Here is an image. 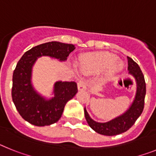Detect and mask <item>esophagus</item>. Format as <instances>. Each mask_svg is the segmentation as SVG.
Wrapping results in <instances>:
<instances>
[{"mask_svg": "<svg viewBox=\"0 0 156 156\" xmlns=\"http://www.w3.org/2000/svg\"><path fill=\"white\" fill-rule=\"evenodd\" d=\"M77 87H78V90L80 91H83V90H87V83L83 81H80L77 84Z\"/></svg>", "mask_w": 156, "mask_h": 156, "instance_id": "1", "label": "esophagus"}]
</instances>
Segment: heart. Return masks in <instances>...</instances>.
Here are the masks:
<instances>
[{
	"instance_id": "b5f03b06",
	"label": "heart",
	"mask_w": 156,
	"mask_h": 156,
	"mask_svg": "<svg viewBox=\"0 0 156 156\" xmlns=\"http://www.w3.org/2000/svg\"><path fill=\"white\" fill-rule=\"evenodd\" d=\"M123 62L116 55L108 52L87 54L83 56L80 69L84 74H94L106 71V76L112 78L123 69Z\"/></svg>"
}]
</instances>
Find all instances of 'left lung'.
Instances as JSON below:
<instances>
[{
  "label": "left lung",
  "mask_w": 156,
  "mask_h": 156,
  "mask_svg": "<svg viewBox=\"0 0 156 156\" xmlns=\"http://www.w3.org/2000/svg\"><path fill=\"white\" fill-rule=\"evenodd\" d=\"M127 59L129 74L133 76L137 84L134 98L129 108L121 115L105 122H97L91 119L87 111L86 107L84 108L85 118L88 125L98 133L106 136H114L124 133L134 124L135 121L142 113L146 94L144 77L138 65L130 58L127 57Z\"/></svg>",
  "instance_id": "1"
}]
</instances>
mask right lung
Segmentation results:
<instances>
[{"mask_svg":"<svg viewBox=\"0 0 156 156\" xmlns=\"http://www.w3.org/2000/svg\"><path fill=\"white\" fill-rule=\"evenodd\" d=\"M73 44L64 43H45L32 48L22 56L12 76V101L19 113L26 121L37 126L51 125L62 117L65 105L77 93L74 81H56L53 97L48 98L37 91L33 85V67L39 58L48 56L66 62L75 50Z\"/></svg>","mask_w":156,"mask_h":156,"instance_id":"1","label":"right lung"}]
</instances>
